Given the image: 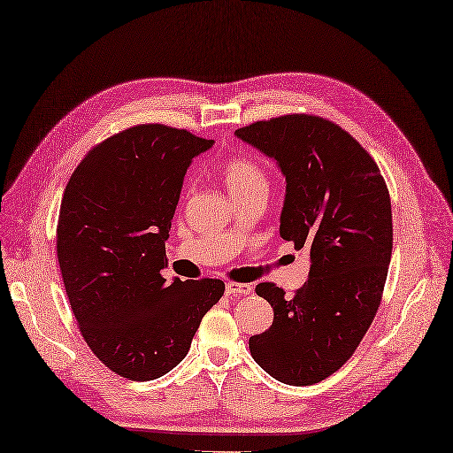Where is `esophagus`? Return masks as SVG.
I'll return each mask as SVG.
<instances>
[{
	"mask_svg": "<svg viewBox=\"0 0 453 453\" xmlns=\"http://www.w3.org/2000/svg\"><path fill=\"white\" fill-rule=\"evenodd\" d=\"M225 292H226V296H230V298H236V296L251 294L253 288H251V285H247V283H226Z\"/></svg>",
	"mask_w": 453,
	"mask_h": 453,
	"instance_id": "esophagus-1",
	"label": "esophagus"
}]
</instances>
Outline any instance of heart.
<instances>
[{
	"mask_svg": "<svg viewBox=\"0 0 453 453\" xmlns=\"http://www.w3.org/2000/svg\"><path fill=\"white\" fill-rule=\"evenodd\" d=\"M223 180L232 196L245 193L264 191L268 193L270 176L257 159L253 157H232L223 166Z\"/></svg>",
	"mask_w": 453,
	"mask_h": 453,
	"instance_id": "heart-1",
	"label": "heart"
}]
</instances>
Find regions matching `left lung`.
I'll use <instances>...</instances> for the list:
<instances>
[{"label":"left lung","mask_w":453,"mask_h":453,"mask_svg":"<svg viewBox=\"0 0 453 453\" xmlns=\"http://www.w3.org/2000/svg\"><path fill=\"white\" fill-rule=\"evenodd\" d=\"M236 136L280 168L279 234L311 257L307 283L294 296L257 285L273 324L249 339V350L279 382L317 384L354 354L380 305L394 245L388 187L357 140L324 118L288 114Z\"/></svg>","instance_id":"8db88e82"}]
</instances>
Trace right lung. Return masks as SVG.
Returning a JSON list of instances; mask_svg holds the SVG:
<instances>
[{
    "instance_id": "right-lung-1",
    "label": "right lung",
    "mask_w": 453,
    "mask_h": 453,
    "mask_svg": "<svg viewBox=\"0 0 453 453\" xmlns=\"http://www.w3.org/2000/svg\"><path fill=\"white\" fill-rule=\"evenodd\" d=\"M211 144L161 123L129 127L88 151L61 198L58 260L71 309L91 352L123 379L174 369L225 292L221 279L161 275L183 176Z\"/></svg>"
}]
</instances>
